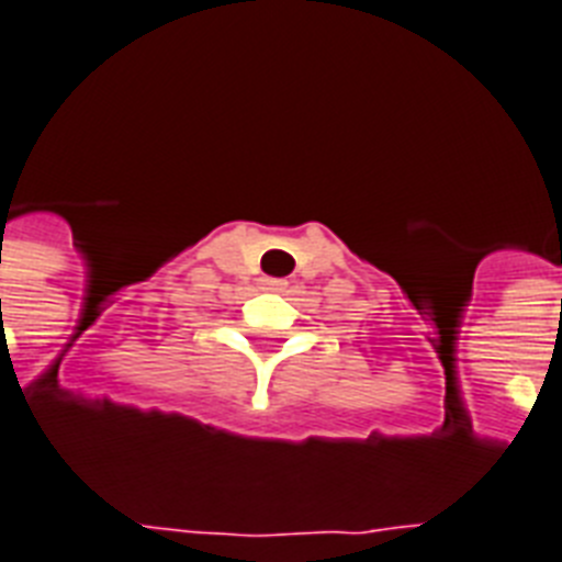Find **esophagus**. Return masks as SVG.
<instances>
[{
	"instance_id": "34e87169",
	"label": "esophagus",
	"mask_w": 562,
	"mask_h": 562,
	"mask_svg": "<svg viewBox=\"0 0 562 562\" xmlns=\"http://www.w3.org/2000/svg\"><path fill=\"white\" fill-rule=\"evenodd\" d=\"M285 285H289L285 280H266V282H262V289H268V291H285Z\"/></svg>"
}]
</instances>
